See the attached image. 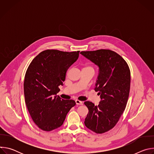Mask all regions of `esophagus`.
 <instances>
[{"label":"esophagus","mask_w":154,"mask_h":154,"mask_svg":"<svg viewBox=\"0 0 154 154\" xmlns=\"http://www.w3.org/2000/svg\"><path fill=\"white\" fill-rule=\"evenodd\" d=\"M75 103L77 105H83V102L79 100H76Z\"/></svg>","instance_id":"34e87169"}]
</instances>
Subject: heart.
Listing matches in <instances>:
<instances>
[{"mask_svg":"<svg viewBox=\"0 0 154 154\" xmlns=\"http://www.w3.org/2000/svg\"><path fill=\"white\" fill-rule=\"evenodd\" d=\"M85 68H92L93 69V68L91 67V66H86V67H85Z\"/></svg>","mask_w":154,"mask_h":154,"instance_id":"b5f03b06","label":"heart"}]
</instances>
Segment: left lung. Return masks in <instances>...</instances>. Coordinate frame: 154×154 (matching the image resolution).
I'll list each match as a JSON object with an SVG mask.
<instances>
[{
  "label": "left lung",
  "mask_w": 154,
  "mask_h": 154,
  "mask_svg": "<svg viewBox=\"0 0 154 154\" xmlns=\"http://www.w3.org/2000/svg\"><path fill=\"white\" fill-rule=\"evenodd\" d=\"M82 55L99 68L95 91L101 100L97 106L90 101L84 104L88 109L85 126L96 134L112 129L125 108L130 88V71L125 60L109 49L82 51Z\"/></svg>",
  "instance_id": "1"
}]
</instances>
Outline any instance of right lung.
<instances>
[{
  "instance_id": "obj_1",
  "label": "right lung",
  "mask_w": 154,
  "mask_h": 154,
  "mask_svg": "<svg viewBox=\"0 0 154 154\" xmlns=\"http://www.w3.org/2000/svg\"><path fill=\"white\" fill-rule=\"evenodd\" d=\"M79 52L48 49L40 52L29 66L24 83L25 101L33 121L42 130L60 127L75 105L74 100L61 99L57 94Z\"/></svg>"
}]
</instances>
